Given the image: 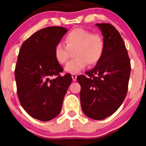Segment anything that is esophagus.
Here are the masks:
<instances>
[{"label":"esophagus","instance_id":"esophagus-1","mask_svg":"<svg viewBox=\"0 0 146 146\" xmlns=\"http://www.w3.org/2000/svg\"><path fill=\"white\" fill-rule=\"evenodd\" d=\"M71 76H72V78H73V81H76V80H77V75L75 74V73H73V74L71 75Z\"/></svg>","mask_w":146,"mask_h":146}]
</instances>
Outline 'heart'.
I'll use <instances>...</instances> for the list:
<instances>
[{"label":"heart","mask_w":146,"mask_h":146,"mask_svg":"<svg viewBox=\"0 0 146 146\" xmlns=\"http://www.w3.org/2000/svg\"><path fill=\"white\" fill-rule=\"evenodd\" d=\"M65 43H57L54 47L55 59L58 64H65L74 52L76 58L68 63L66 70L70 73H78L87 66L97 64L102 57L104 42L102 36L81 28H76L66 35Z\"/></svg>","instance_id":"obj_1"}]
</instances>
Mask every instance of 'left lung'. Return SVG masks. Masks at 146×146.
I'll return each instance as SVG.
<instances>
[{
    "mask_svg": "<svg viewBox=\"0 0 146 146\" xmlns=\"http://www.w3.org/2000/svg\"><path fill=\"white\" fill-rule=\"evenodd\" d=\"M104 42L100 61L93 69L79 76L80 104L89 118L102 120L114 114L126 98L131 64L123 39L110 24H96Z\"/></svg>",
    "mask_w": 146,
    "mask_h": 146,
    "instance_id": "1",
    "label": "left lung"
}]
</instances>
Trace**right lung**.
<instances>
[{
    "label": "right lung",
    "instance_id": "1",
    "mask_svg": "<svg viewBox=\"0 0 146 146\" xmlns=\"http://www.w3.org/2000/svg\"><path fill=\"white\" fill-rule=\"evenodd\" d=\"M68 29L48 27L35 32L21 46L15 70L22 107L33 118L48 121L56 117L72 78L60 76L63 68L55 59L54 47Z\"/></svg>",
    "mask_w": 146,
    "mask_h": 146
}]
</instances>
